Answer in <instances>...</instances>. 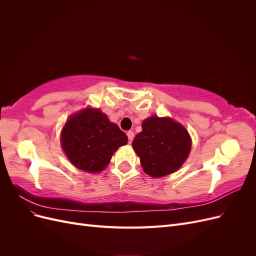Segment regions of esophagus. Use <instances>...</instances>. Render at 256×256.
Wrapping results in <instances>:
<instances>
[{
	"label": "esophagus",
	"mask_w": 256,
	"mask_h": 256,
	"mask_svg": "<svg viewBox=\"0 0 256 256\" xmlns=\"http://www.w3.org/2000/svg\"><path fill=\"white\" fill-rule=\"evenodd\" d=\"M127 136H128V140H129V142H130V143L132 142L134 138V131H128V132H127Z\"/></svg>",
	"instance_id": "esophagus-1"
}]
</instances>
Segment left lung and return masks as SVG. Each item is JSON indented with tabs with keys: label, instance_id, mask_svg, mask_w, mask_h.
Returning a JSON list of instances; mask_svg holds the SVG:
<instances>
[{
	"label": "left lung",
	"instance_id": "left-lung-1",
	"mask_svg": "<svg viewBox=\"0 0 256 256\" xmlns=\"http://www.w3.org/2000/svg\"><path fill=\"white\" fill-rule=\"evenodd\" d=\"M142 129L136 136L132 147L144 172L152 177H162L177 171L191 150L188 131L177 122L158 116L146 118Z\"/></svg>",
	"mask_w": 256,
	"mask_h": 256
}]
</instances>
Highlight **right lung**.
I'll list each match as a JSON object with an SVG mask.
<instances>
[{
  "label": "right lung",
  "mask_w": 256,
  "mask_h": 256,
  "mask_svg": "<svg viewBox=\"0 0 256 256\" xmlns=\"http://www.w3.org/2000/svg\"><path fill=\"white\" fill-rule=\"evenodd\" d=\"M125 132L98 109H85L70 116L60 134L62 147L72 164L88 173L109 164L118 147L127 144Z\"/></svg>",
  "instance_id": "right-lung-1"
}]
</instances>
